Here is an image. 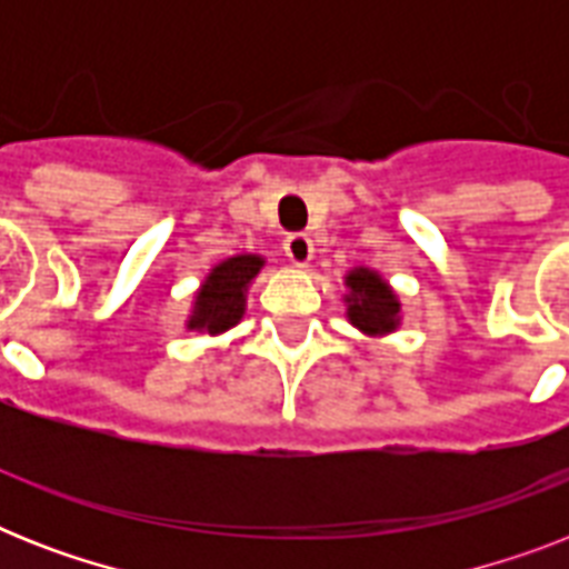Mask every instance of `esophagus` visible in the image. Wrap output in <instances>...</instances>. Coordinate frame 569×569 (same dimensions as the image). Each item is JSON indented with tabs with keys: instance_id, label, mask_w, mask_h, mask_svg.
Instances as JSON below:
<instances>
[{
	"instance_id": "1",
	"label": "esophagus",
	"mask_w": 569,
	"mask_h": 569,
	"mask_svg": "<svg viewBox=\"0 0 569 569\" xmlns=\"http://www.w3.org/2000/svg\"><path fill=\"white\" fill-rule=\"evenodd\" d=\"M283 250H286V257H289V262L298 268L310 266L312 253H316V248H312V239L307 236V232H292V236L283 241Z\"/></svg>"
}]
</instances>
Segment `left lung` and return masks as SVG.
Returning <instances> with one entry per match:
<instances>
[{"label": "left lung", "instance_id": "8db88e82", "mask_svg": "<svg viewBox=\"0 0 569 569\" xmlns=\"http://www.w3.org/2000/svg\"><path fill=\"white\" fill-rule=\"evenodd\" d=\"M348 321L366 337H387L401 321V303L389 283L372 268H355L346 274Z\"/></svg>", "mask_w": 569, "mask_h": 569}]
</instances>
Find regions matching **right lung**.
Returning <instances> with one entry per match:
<instances>
[{
	"instance_id": "obj_1",
	"label": "right lung",
	"mask_w": 569,
	"mask_h": 569,
	"mask_svg": "<svg viewBox=\"0 0 569 569\" xmlns=\"http://www.w3.org/2000/svg\"><path fill=\"white\" fill-rule=\"evenodd\" d=\"M266 259L257 253H239L218 262L194 295V310L189 316V330H203L218 337L223 330L236 328L244 316L248 286L259 274Z\"/></svg>"
}]
</instances>
